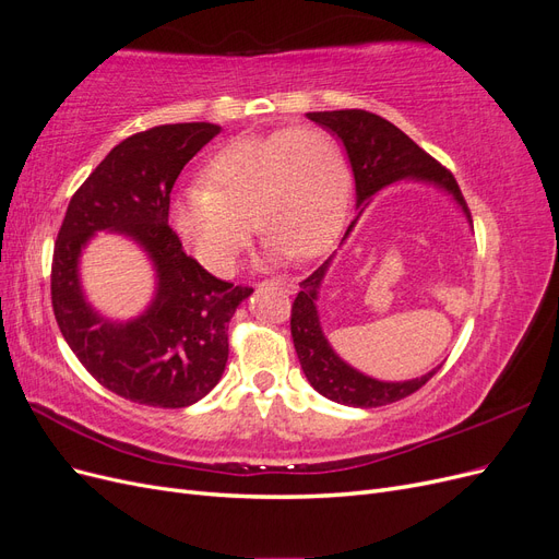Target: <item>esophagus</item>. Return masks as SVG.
Here are the masks:
<instances>
[{
	"instance_id": "1",
	"label": "esophagus",
	"mask_w": 559,
	"mask_h": 559,
	"mask_svg": "<svg viewBox=\"0 0 559 559\" xmlns=\"http://www.w3.org/2000/svg\"><path fill=\"white\" fill-rule=\"evenodd\" d=\"M267 282L282 286V289H284L286 294H294V292H296V282L289 280V277H273V280H267Z\"/></svg>"
}]
</instances>
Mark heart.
<instances>
[{
    "label": "heart",
    "instance_id": "heart-1",
    "mask_svg": "<svg viewBox=\"0 0 559 559\" xmlns=\"http://www.w3.org/2000/svg\"><path fill=\"white\" fill-rule=\"evenodd\" d=\"M170 205V228L216 277L238 267L253 224L267 235V259H314L341 230L352 173L326 128L292 126L228 142Z\"/></svg>",
    "mask_w": 559,
    "mask_h": 559
}]
</instances>
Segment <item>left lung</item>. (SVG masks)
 <instances>
[{
  "label": "left lung",
  "mask_w": 559,
  "mask_h": 559,
  "mask_svg": "<svg viewBox=\"0 0 559 559\" xmlns=\"http://www.w3.org/2000/svg\"><path fill=\"white\" fill-rule=\"evenodd\" d=\"M306 116L321 128L337 134V140L345 144L354 173V183H357V207L389 183L401 179H417L436 183L438 189L448 191L460 202L468 224L473 226L466 200L452 173L445 170L436 158H431L425 148H419L394 123L364 109L312 111ZM354 224L357 222H352L345 235H349ZM329 265L331 259H326L310 277L300 282V292L292 306V337L308 382L321 396L343 405H354V408H378V405L394 403L415 394L419 386H425L436 376V370L443 364L433 368L431 373L408 382H380L354 370L331 349L317 314L319 286Z\"/></svg>",
  "instance_id": "1"
}]
</instances>
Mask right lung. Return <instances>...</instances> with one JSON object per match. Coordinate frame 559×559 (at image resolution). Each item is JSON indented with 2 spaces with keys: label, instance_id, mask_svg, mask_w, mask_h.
I'll return each mask as SVG.
<instances>
[{
  "label": "right lung",
  "instance_id": "right-lung-1",
  "mask_svg": "<svg viewBox=\"0 0 559 559\" xmlns=\"http://www.w3.org/2000/svg\"><path fill=\"white\" fill-rule=\"evenodd\" d=\"M222 128L156 126L116 144L79 186L53 249L50 300L60 333L109 392L154 408H186L207 396L228 361V324L253 292L216 280L173 233V186ZM97 229L123 231L155 261L159 286L144 316L126 325L97 316L78 284L80 249Z\"/></svg>",
  "mask_w": 559,
  "mask_h": 559
}]
</instances>
